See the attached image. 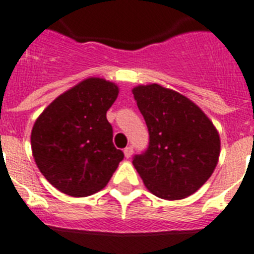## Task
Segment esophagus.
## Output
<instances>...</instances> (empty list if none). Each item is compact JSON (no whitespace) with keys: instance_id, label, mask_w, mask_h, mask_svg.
I'll use <instances>...</instances> for the list:
<instances>
[{"instance_id":"34e87169","label":"esophagus","mask_w":254,"mask_h":254,"mask_svg":"<svg viewBox=\"0 0 254 254\" xmlns=\"http://www.w3.org/2000/svg\"><path fill=\"white\" fill-rule=\"evenodd\" d=\"M133 152H134V148H133V147H131V145H129V147H127V148L124 149L125 157H127V158L131 157V154H133Z\"/></svg>"}]
</instances>
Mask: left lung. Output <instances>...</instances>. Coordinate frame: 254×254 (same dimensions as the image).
<instances>
[{
  "mask_svg": "<svg viewBox=\"0 0 254 254\" xmlns=\"http://www.w3.org/2000/svg\"><path fill=\"white\" fill-rule=\"evenodd\" d=\"M148 127V147L133 165L149 191L164 199L188 197L212 175L220 136L203 111L175 90L158 84L133 89Z\"/></svg>",
  "mask_w": 254,
  "mask_h": 254,
  "instance_id": "left-lung-1",
  "label": "left lung"
}]
</instances>
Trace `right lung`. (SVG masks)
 I'll return each mask as SVG.
<instances>
[{
    "label": "right lung",
    "mask_w": 254,
    "mask_h": 254,
    "mask_svg": "<svg viewBox=\"0 0 254 254\" xmlns=\"http://www.w3.org/2000/svg\"><path fill=\"white\" fill-rule=\"evenodd\" d=\"M119 88L100 78L75 85L48 106L32 130L35 164L63 193L87 197L111 179L124 153L112 143L106 112Z\"/></svg>",
    "instance_id": "1"
}]
</instances>
